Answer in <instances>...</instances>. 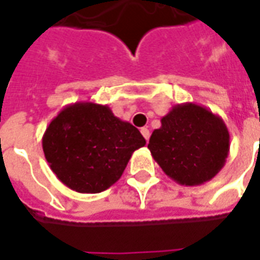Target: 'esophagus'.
Masks as SVG:
<instances>
[{
  "label": "esophagus",
  "instance_id": "34e87169",
  "mask_svg": "<svg viewBox=\"0 0 260 260\" xmlns=\"http://www.w3.org/2000/svg\"><path fill=\"white\" fill-rule=\"evenodd\" d=\"M140 132H142V135L144 136V139H146L147 142H148V139H150V131L147 129V128H142V129H140Z\"/></svg>",
  "mask_w": 260,
  "mask_h": 260
}]
</instances>
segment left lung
I'll use <instances>...</instances> for the list:
<instances>
[{
  "instance_id": "8db88e82",
  "label": "left lung",
  "mask_w": 260,
  "mask_h": 260,
  "mask_svg": "<svg viewBox=\"0 0 260 260\" xmlns=\"http://www.w3.org/2000/svg\"><path fill=\"white\" fill-rule=\"evenodd\" d=\"M148 150L167 177L185 186L202 185L221 170L230 152L222 118L193 102L178 104L162 117Z\"/></svg>"
}]
</instances>
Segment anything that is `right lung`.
<instances>
[{"instance_id":"add662e5","label":"right lung","mask_w":260,"mask_h":260,"mask_svg":"<svg viewBox=\"0 0 260 260\" xmlns=\"http://www.w3.org/2000/svg\"><path fill=\"white\" fill-rule=\"evenodd\" d=\"M146 144L138 128L94 102L67 105L47 126L43 151L51 170L78 193H101L116 183L135 151Z\"/></svg>"}]
</instances>
